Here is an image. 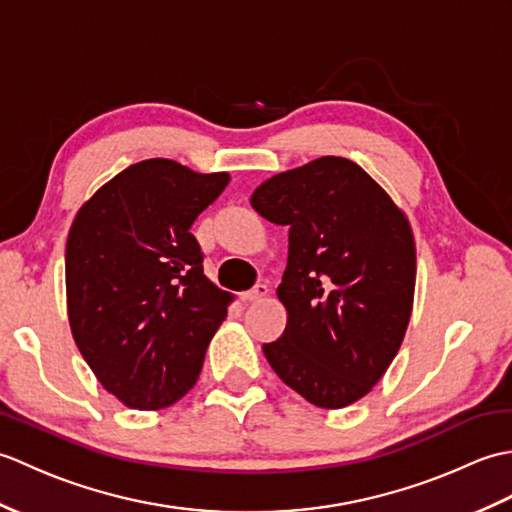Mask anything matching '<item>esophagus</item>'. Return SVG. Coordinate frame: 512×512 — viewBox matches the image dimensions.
Listing matches in <instances>:
<instances>
[{"mask_svg":"<svg viewBox=\"0 0 512 512\" xmlns=\"http://www.w3.org/2000/svg\"><path fill=\"white\" fill-rule=\"evenodd\" d=\"M268 292H270L268 284H257L255 288H250L248 292H244L242 299H244V301H257V299L268 297Z\"/></svg>","mask_w":512,"mask_h":512,"instance_id":"esophagus-1","label":"esophagus"}]
</instances>
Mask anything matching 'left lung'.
Instances as JSON below:
<instances>
[{
	"label": "left lung",
	"mask_w": 512,
	"mask_h": 512,
	"mask_svg": "<svg viewBox=\"0 0 512 512\" xmlns=\"http://www.w3.org/2000/svg\"><path fill=\"white\" fill-rule=\"evenodd\" d=\"M253 209L290 226L277 288L284 336L264 345L299 396L341 409L367 396L405 339L416 288L407 215L356 162L323 156L255 189Z\"/></svg>",
	"instance_id": "8db88e82"
}]
</instances>
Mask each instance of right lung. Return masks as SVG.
<instances>
[{
  "label": "right lung",
  "instance_id": "right-lung-1",
  "mask_svg": "<svg viewBox=\"0 0 512 512\" xmlns=\"http://www.w3.org/2000/svg\"><path fill=\"white\" fill-rule=\"evenodd\" d=\"M231 176L176 160L127 167L85 202L65 244L74 343L129 409L154 411L195 385L231 292L204 275L189 228Z\"/></svg>",
  "mask_w": 512,
  "mask_h": 512
}]
</instances>
